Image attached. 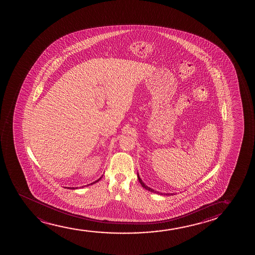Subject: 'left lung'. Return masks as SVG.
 <instances>
[{"mask_svg":"<svg viewBox=\"0 0 255 255\" xmlns=\"http://www.w3.org/2000/svg\"><path fill=\"white\" fill-rule=\"evenodd\" d=\"M137 178H138V181L140 182V184L142 185V186H143V188L147 189V190H149V191H150V192H157V193H159V192H156V191H154L153 189L149 188L148 186H146V185H144L143 182H142V180H141V178H139V176H138V175H137ZM170 194H171V195H172L171 193H165V195H170Z\"/></svg>","mask_w":255,"mask_h":255,"instance_id":"left-lung-1","label":"left lung"}]
</instances>
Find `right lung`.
<instances>
[{
  "mask_svg": "<svg viewBox=\"0 0 255 255\" xmlns=\"http://www.w3.org/2000/svg\"><path fill=\"white\" fill-rule=\"evenodd\" d=\"M100 178H99V179H98V180H97V181H95L94 183H91V185H92V184H95V183H97V182L99 181V180H100ZM71 189H75V188H74V187H73V188H72V187H71Z\"/></svg>",
  "mask_w": 255,
  "mask_h": 255,
  "instance_id": "obj_1",
  "label": "right lung"
}]
</instances>
